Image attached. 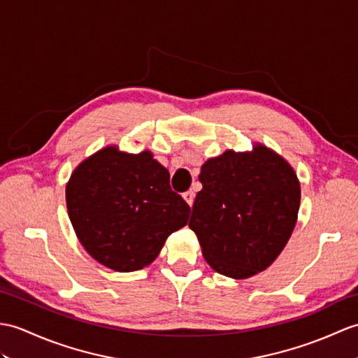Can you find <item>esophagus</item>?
I'll use <instances>...</instances> for the list:
<instances>
[{
  "label": "esophagus",
  "mask_w": 358,
  "mask_h": 358,
  "mask_svg": "<svg viewBox=\"0 0 358 358\" xmlns=\"http://www.w3.org/2000/svg\"><path fill=\"white\" fill-rule=\"evenodd\" d=\"M182 198L186 199V203L189 206H192L194 204V199H195V192H194V190H187V192L182 194Z\"/></svg>",
  "instance_id": "obj_1"
}]
</instances>
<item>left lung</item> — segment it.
<instances>
[{"label": "left lung", "mask_w": 358, "mask_h": 358, "mask_svg": "<svg viewBox=\"0 0 358 358\" xmlns=\"http://www.w3.org/2000/svg\"><path fill=\"white\" fill-rule=\"evenodd\" d=\"M189 227L203 256L224 276L245 279L284 250L296 226L301 186L282 157L264 146L207 160Z\"/></svg>", "instance_id": "1"}]
</instances>
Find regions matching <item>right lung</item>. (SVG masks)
Wrapping results in <instances>:
<instances>
[{"instance_id": "right-lung-1", "label": "right lung", "mask_w": 358, "mask_h": 358, "mask_svg": "<svg viewBox=\"0 0 358 358\" xmlns=\"http://www.w3.org/2000/svg\"><path fill=\"white\" fill-rule=\"evenodd\" d=\"M74 231L97 262L115 271L151 264L173 231L187 224L190 207L169 185V172L151 152L110 146L82 162L66 185Z\"/></svg>"}]
</instances>
